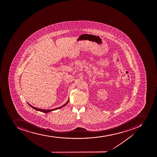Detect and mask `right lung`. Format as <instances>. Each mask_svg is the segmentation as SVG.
I'll return each mask as SVG.
<instances>
[{"instance_id":"add662e5","label":"right lung","mask_w":157,"mask_h":157,"mask_svg":"<svg viewBox=\"0 0 157 157\" xmlns=\"http://www.w3.org/2000/svg\"><path fill=\"white\" fill-rule=\"evenodd\" d=\"M68 102H69V100H68V101L65 104H64L62 106H60V107H58V108H56L55 109H40V108H36V107H33V106L31 105L29 103H28L29 105L30 106H31L32 108H33L34 109L36 110H38V111H40V112H42V113H50V111H53V110H55L59 109H60V108H62V107H64V106H65L66 104L68 103Z\"/></svg>"}]
</instances>
